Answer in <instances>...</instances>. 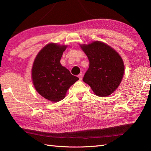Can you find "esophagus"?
<instances>
[{"label": "esophagus", "instance_id": "esophagus-1", "mask_svg": "<svg viewBox=\"0 0 151 151\" xmlns=\"http://www.w3.org/2000/svg\"><path fill=\"white\" fill-rule=\"evenodd\" d=\"M83 74H80L79 76H78V77H79V79L80 80H82V79H83Z\"/></svg>", "mask_w": 151, "mask_h": 151}]
</instances>
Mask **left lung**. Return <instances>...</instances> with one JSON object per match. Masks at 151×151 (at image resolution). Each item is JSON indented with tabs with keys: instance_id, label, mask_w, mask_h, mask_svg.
<instances>
[{
	"instance_id": "8db88e82",
	"label": "left lung",
	"mask_w": 151,
	"mask_h": 151,
	"mask_svg": "<svg viewBox=\"0 0 151 151\" xmlns=\"http://www.w3.org/2000/svg\"><path fill=\"white\" fill-rule=\"evenodd\" d=\"M79 45L89 61L83 81L98 96L111 94L120 84L124 74L125 66L121 56L108 45L99 41Z\"/></svg>"
}]
</instances>
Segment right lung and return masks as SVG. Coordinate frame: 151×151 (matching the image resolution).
I'll use <instances>...</instances> for the list:
<instances>
[{
  "mask_svg": "<svg viewBox=\"0 0 151 151\" xmlns=\"http://www.w3.org/2000/svg\"><path fill=\"white\" fill-rule=\"evenodd\" d=\"M67 47L53 43L45 45L36 55L32 67L31 77L35 89L50 101H61L70 87L79 79L60 62Z\"/></svg>",
  "mask_w": 151,
  "mask_h": 151,
  "instance_id": "add662e5",
  "label": "right lung"
}]
</instances>
